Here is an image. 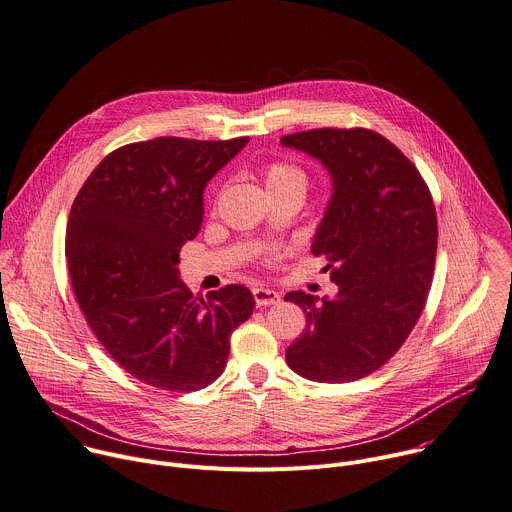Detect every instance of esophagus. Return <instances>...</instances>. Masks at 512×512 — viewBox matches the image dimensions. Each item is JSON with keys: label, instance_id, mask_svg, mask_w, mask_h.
<instances>
[{"label": "esophagus", "instance_id": "1", "mask_svg": "<svg viewBox=\"0 0 512 512\" xmlns=\"http://www.w3.org/2000/svg\"><path fill=\"white\" fill-rule=\"evenodd\" d=\"M254 299L258 307H268V305H276L280 301V295L272 289H264V287H256L254 291Z\"/></svg>", "mask_w": 512, "mask_h": 512}]
</instances>
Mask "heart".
<instances>
[{
    "label": "heart",
    "mask_w": 512,
    "mask_h": 512,
    "mask_svg": "<svg viewBox=\"0 0 512 512\" xmlns=\"http://www.w3.org/2000/svg\"><path fill=\"white\" fill-rule=\"evenodd\" d=\"M262 177L268 191H282V189H301L305 193L307 177L303 170L285 160H272L262 168Z\"/></svg>",
    "instance_id": "1"
}]
</instances>
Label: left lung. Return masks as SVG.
<instances>
[{"label":"left lung","instance_id":"left-lung-1","mask_svg":"<svg viewBox=\"0 0 512 512\" xmlns=\"http://www.w3.org/2000/svg\"><path fill=\"white\" fill-rule=\"evenodd\" d=\"M317 158L333 195L311 246L327 258L333 299L285 295L307 327L287 348L293 372L315 382H352L384 366L423 313L437 254V215L417 166L366 128H319L280 138Z\"/></svg>","mask_w":512,"mask_h":512}]
</instances>
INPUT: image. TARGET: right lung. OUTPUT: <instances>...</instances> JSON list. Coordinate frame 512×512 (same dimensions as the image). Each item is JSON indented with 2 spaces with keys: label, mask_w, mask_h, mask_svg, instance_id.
Wrapping results in <instances>:
<instances>
[{
  "label": "right lung",
  "mask_w": 512,
  "mask_h": 512,
  "mask_svg": "<svg viewBox=\"0 0 512 512\" xmlns=\"http://www.w3.org/2000/svg\"><path fill=\"white\" fill-rule=\"evenodd\" d=\"M246 144L175 136L126 144L73 201L65 248L77 303L107 354L144 384L205 388L227 364L232 331L252 315L246 287L203 299L179 278V252L203 221V189Z\"/></svg>",
  "instance_id": "right-lung-1"
}]
</instances>
